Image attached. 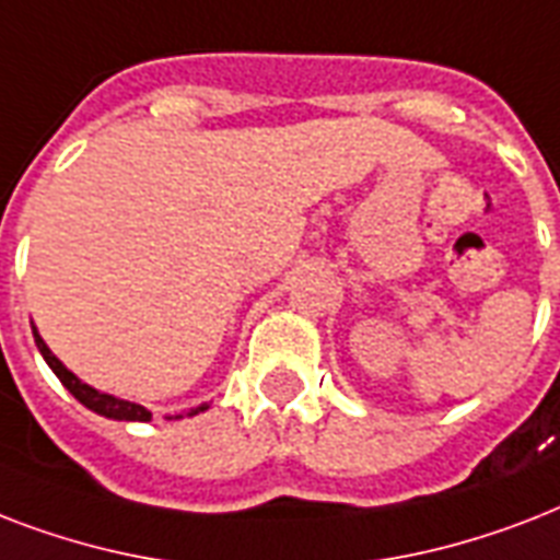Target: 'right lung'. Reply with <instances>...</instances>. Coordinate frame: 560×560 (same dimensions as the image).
I'll return each mask as SVG.
<instances>
[{
	"mask_svg": "<svg viewBox=\"0 0 560 560\" xmlns=\"http://www.w3.org/2000/svg\"><path fill=\"white\" fill-rule=\"evenodd\" d=\"M31 331H34V342H37L39 354H43V360L48 363V369L60 377V383H63L66 389L72 392L74 398L81 400L83 407L92 409V412H98V416L104 418H113V421H151V409H144L142 404L116 398V395H107V392H101L95 389V386H90V383H83L78 374L69 372V369H66L55 354H51V349L43 342L37 328H31ZM206 409H209V404H200V407L188 409V416H197V412H206ZM174 418H183V416H174Z\"/></svg>",
	"mask_w": 560,
	"mask_h": 560,
	"instance_id": "obj_1",
	"label": "right lung"
}]
</instances>
